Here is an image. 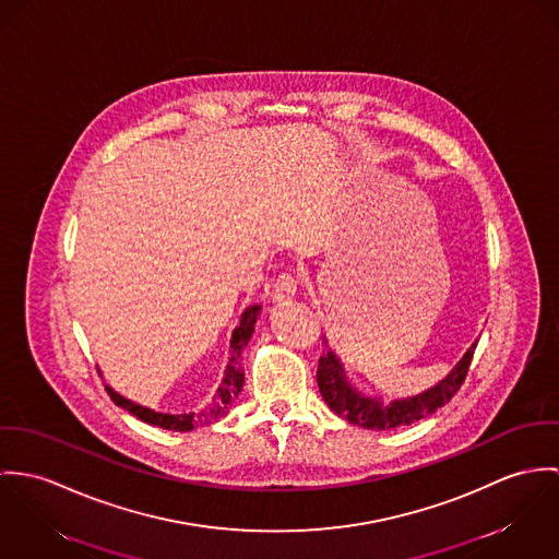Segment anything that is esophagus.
I'll use <instances>...</instances> for the list:
<instances>
[{
	"label": "esophagus",
	"mask_w": 559,
	"mask_h": 559,
	"mask_svg": "<svg viewBox=\"0 0 559 559\" xmlns=\"http://www.w3.org/2000/svg\"><path fill=\"white\" fill-rule=\"evenodd\" d=\"M298 285H300V281H298L296 274H289V272L281 274V276L276 278V283H274V300H278V302L289 300L292 296H296Z\"/></svg>",
	"instance_id": "1"
}]
</instances>
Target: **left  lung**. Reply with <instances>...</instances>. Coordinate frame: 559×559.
Returning <instances> with one entry per match:
<instances>
[{"instance_id": "1", "label": "left lung", "mask_w": 559, "mask_h": 559, "mask_svg": "<svg viewBox=\"0 0 559 559\" xmlns=\"http://www.w3.org/2000/svg\"><path fill=\"white\" fill-rule=\"evenodd\" d=\"M323 345H328L325 338H323ZM476 345L478 343H474L467 349V354L459 360V365L435 388L418 394V396H412V399L392 401L390 405H383L379 399H369V396L360 394L347 381L338 358L332 352H325L319 358L317 385H319V392H321L323 401L328 403V407L334 414H338L341 418L349 420L352 425L372 429V431H390L396 427H407L416 420L427 418L429 414H435L441 405H445L456 394V390L463 385V381L467 377Z\"/></svg>"}]
</instances>
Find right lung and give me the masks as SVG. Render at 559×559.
Segmentation results:
<instances>
[{"label": "right lung", "mask_w": 559, "mask_h": 559, "mask_svg": "<svg viewBox=\"0 0 559 559\" xmlns=\"http://www.w3.org/2000/svg\"><path fill=\"white\" fill-rule=\"evenodd\" d=\"M261 312V307H249V309L242 312L240 317V325L234 330L231 334V358H229V365L225 369V379L221 383V388L216 390V396L212 401V405L199 414H160V412H154V409H147V407H141L132 401L124 399L122 394H118L111 385H105L107 388V394L111 396V401L126 409L128 414L136 416L139 420L152 425V427H160V429H167V431H192L194 427H203V425H210L218 418H223L234 401L238 399L242 385H245V371H242V365H240V356H242V349L249 345L250 336L254 332V325H257V317Z\"/></svg>", "instance_id": "add662e5"}]
</instances>
